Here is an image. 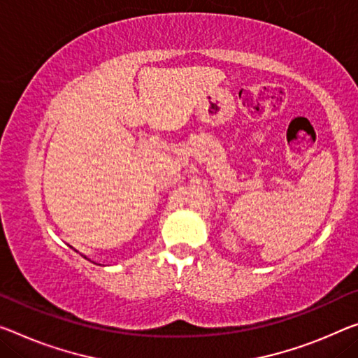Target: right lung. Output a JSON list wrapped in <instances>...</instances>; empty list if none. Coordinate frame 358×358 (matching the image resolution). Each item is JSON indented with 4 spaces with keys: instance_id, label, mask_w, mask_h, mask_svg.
Wrapping results in <instances>:
<instances>
[{
    "instance_id": "add662e5",
    "label": "right lung",
    "mask_w": 358,
    "mask_h": 358,
    "mask_svg": "<svg viewBox=\"0 0 358 358\" xmlns=\"http://www.w3.org/2000/svg\"><path fill=\"white\" fill-rule=\"evenodd\" d=\"M86 259H87V257H86Z\"/></svg>"
}]
</instances>
